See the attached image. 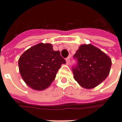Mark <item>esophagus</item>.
<instances>
[{"label": "esophagus", "instance_id": "34e87169", "mask_svg": "<svg viewBox=\"0 0 122 122\" xmlns=\"http://www.w3.org/2000/svg\"><path fill=\"white\" fill-rule=\"evenodd\" d=\"M70 58L69 57H68V58L66 59V64L67 65H69V64H70Z\"/></svg>", "mask_w": 122, "mask_h": 122}]
</instances>
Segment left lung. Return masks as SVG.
<instances>
[{
  "label": "left lung",
  "mask_w": 122,
  "mask_h": 122,
  "mask_svg": "<svg viewBox=\"0 0 122 122\" xmlns=\"http://www.w3.org/2000/svg\"><path fill=\"white\" fill-rule=\"evenodd\" d=\"M78 65L72 69L74 78L81 87L92 89L102 83L110 72L112 61L91 44H82L74 54Z\"/></svg>",
  "instance_id": "1"
}]
</instances>
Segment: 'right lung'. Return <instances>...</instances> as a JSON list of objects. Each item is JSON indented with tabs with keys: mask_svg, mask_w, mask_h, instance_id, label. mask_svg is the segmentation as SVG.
Segmentation results:
<instances>
[{
	"mask_svg": "<svg viewBox=\"0 0 122 122\" xmlns=\"http://www.w3.org/2000/svg\"><path fill=\"white\" fill-rule=\"evenodd\" d=\"M66 61L59 51H54L49 43H39L26 50L18 61L19 70L25 84L37 91L48 87L58 70Z\"/></svg>",
	"mask_w": 122,
	"mask_h": 122,
	"instance_id": "add662e5",
	"label": "right lung"
}]
</instances>
